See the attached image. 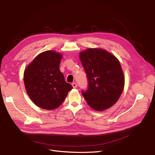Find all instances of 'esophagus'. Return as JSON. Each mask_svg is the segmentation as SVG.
I'll list each match as a JSON object with an SVG mask.
<instances>
[{
  "label": "esophagus",
  "mask_w": 155,
  "mask_h": 155,
  "mask_svg": "<svg viewBox=\"0 0 155 155\" xmlns=\"http://www.w3.org/2000/svg\"><path fill=\"white\" fill-rule=\"evenodd\" d=\"M72 86H73V88H77V84L76 83H75V82H73V83H72Z\"/></svg>",
  "instance_id": "34e87169"
}]
</instances>
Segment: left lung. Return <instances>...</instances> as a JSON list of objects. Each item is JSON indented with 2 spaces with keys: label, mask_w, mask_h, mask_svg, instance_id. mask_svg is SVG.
I'll list each match as a JSON object with an SVG mask.
<instances>
[{
  "label": "left lung",
  "mask_w": 155,
  "mask_h": 155,
  "mask_svg": "<svg viewBox=\"0 0 155 155\" xmlns=\"http://www.w3.org/2000/svg\"><path fill=\"white\" fill-rule=\"evenodd\" d=\"M80 59L87 74L88 88L82 91L94 110L107 109L118 101L124 87V77L115 56L102 49L88 48L80 52Z\"/></svg>",
  "instance_id": "left-lung-1"
}]
</instances>
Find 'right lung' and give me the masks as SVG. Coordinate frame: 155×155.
<instances>
[{"label": "right lung", "mask_w": 155, "mask_h": 155, "mask_svg": "<svg viewBox=\"0 0 155 155\" xmlns=\"http://www.w3.org/2000/svg\"><path fill=\"white\" fill-rule=\"evenodd\" d=\"M60 53L46 51L39 54L24 70V82L31 101L39 107L53 110L63 102L71 85L60 70Z\"/></svg>", "instance_id": "add662e5"}]
</instances>
